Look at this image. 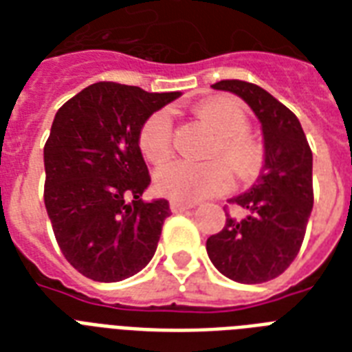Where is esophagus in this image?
<instances>
[{"label":"esophagus","mask_w":352,"mask_h":352,"mask_svg":"<svg viewBox=\"0 0 352 352\" xmlns=\"http://www.w3.org/2000/svg\"><path fill=\"white\" fill-rule=\"evenodd\" d=\"M170 208L171 212H184V210H190L193 208V203H184V201H177V199H173V201H170Z\"/></svg>","instance_id":"34e87169"}]
</instances>
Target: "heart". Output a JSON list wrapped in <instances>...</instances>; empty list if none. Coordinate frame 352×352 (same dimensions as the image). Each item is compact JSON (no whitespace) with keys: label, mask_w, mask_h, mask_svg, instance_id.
<instances>
[{"label":"heart","mask_w":352,"mask_h":352,"mask_svg":"<svg viewBox=\"0 0 352 352\" xmlns=\"http://www.w3.org/2000/svg\"><path fill=\"white\" fill-rule=\"evenodd\" d=\"M197 118L214 133L206 157L210 162L193 164L175 160L155 173V186L162 195L177 201H199L230 190L232 173L241 181L257 175L263 162V148L252 137L250 118L243 104L234 98L215 96L203 102L195 111ZM138 146L144 157L162 164L173 153V120L170 111L160 109L149 115L138 133Z\"/></svg>","instance_id":"obj_1"}]
</instances>
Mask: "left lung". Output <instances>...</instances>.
<instances>
[{"label":"left lung","mask_w":352,"mask_h":352,"mask_svg":"<svg viewBox=\"0 0 352 352\" xmlns=\"http://www.w3.org/2000/svg\"><path fill=\"white\" fill-rule=\"evenodd\" d=\"M212 87L241 96L261 120L265 166L250 192L228 201L225 226L210 235L206 252L226 278L265 283L290 267L305 237L314 203L311 146L294 113L259 85L221 80Z\"/></svg>","instance_id":"obj_1"}]
</instances>
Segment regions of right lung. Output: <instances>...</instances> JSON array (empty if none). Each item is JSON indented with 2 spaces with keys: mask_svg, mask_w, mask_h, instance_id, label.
<instances>
[{
  "mask_svg": "<svg viewBox=\"0 0 352 352\" xmlns=\"http://www.w3.org/2000/svg\"><path fill=\"white\" fill-rule=\"evenodd\" d=\"M179 96L96 82L58 109L43 148V201L60 250L85 278L122 281L151 261L171 210L166 199H142L151 177L138 133Z\"/></svg>",
  "mask_w": 352,
  "mask_h": 352,
  "instance_id": "1",
  "label": "right lung"
}]
</instances>
